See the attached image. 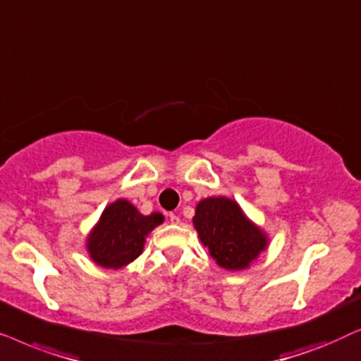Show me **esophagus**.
Masks as SVG:
<instances>
[{
	"label": "esophagus",
	"mask_w": 361,
	"mask_h": 361,
	"mask_svg": "<svg viewBox=\"0 0 361 361\" xmlns=\"http://www.w3.org/2000/svg\"><path fill=\"white\" fill-rule=\"evenodd\" d=\"M170 223L171 224H180V216L170 213Z\"/></svg>",
	"instance_id": "obj_1"
}]
</instances>
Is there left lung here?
<instances>
[{"instance_id": "8db88e82", "label": "left lung", "mask_w": 361, "mask_h": 361, "mask_svg": "<svg viewBox=\"0 0 361 361\" xmlns=\"http://www.w3.org/2000/svg\"><path fill=\"white\" fill-rule=\"evenodd\" d=\"M193 226L209 256L226 271H244L269 246V236L238 201L209 196L196 204Z\"/></svg>"}]
</instances>
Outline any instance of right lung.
<instances>
[{
    "label": "right lung",
    "instance_id": "add662e5",
    "mask_svg": "<svg viewBox=\"0 0 361 361\" xmlns=\"http://www.w3.org/2000/svg\"><path fill=\"white\" fill-rule=\"evenodd\" d=\"M165 221L161 213L142 214L125 198L105 206L85 239L90 261L105 269H122L143 252L145 239Z\"/></svg>",
    "mask_w": 361,
    "mask_h": 361
}]
</instances>
